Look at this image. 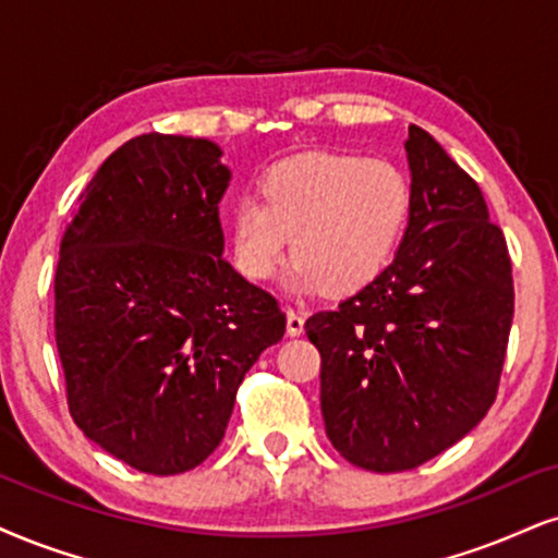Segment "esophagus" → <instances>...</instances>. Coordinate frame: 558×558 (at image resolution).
<instances>
[{"label": "esophagus", "mask_w": 558, "mask_h": 558, "mask_svg": "<svg viewBox=\"0 0 558 558\" xmlns=\"http://www.w3.org/2000/svg\"><path fill=\"white\" fill-rule=\"evenodd\" d=\"M302 331H305V315L290 307V311H287V333L300 336Z\"/></svg>", "instance_id": "esophagus-1"}]
</instances>
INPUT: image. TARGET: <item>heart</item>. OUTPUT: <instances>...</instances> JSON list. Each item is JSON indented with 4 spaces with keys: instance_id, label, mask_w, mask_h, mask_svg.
<instances>
[{
    "instance_id": "obj_1",
    "label": "heart",
    "mask_w": 558,
    "mask_h": 558,
    "mask_svg": "<svg viewBox=\"0 0 558 558\" xmlns=\"http://www.w3.org/2000/svg\"><path fill=\"white\" fill-rule=\"evenodd\" d=\"M256 196L232 206V256L247 279H271L290 253V287L349 294L385 271L411 217V185L385 157L307 153L274 165Z\"/></svg>"
}]
</instances>
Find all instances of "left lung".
I'll use <instances>...</instances> for the list:
<instances>
[{
  "instance_id": "8db88e82",
  "label": "left lung",
  "mask_w": 558,
  "mask_h": 558,
  "mask_svg": "<svg viewBox=\"0 0 558 558\" xmlns=\"http://www.w3.org/2000/svg\"><path fill=\"white\" fill-rule=\"evenodd\" d=\"M411 217L385 271L307 318L326 435L349 463L411 471L463 439L497 398L514 287L478 183L409 126Z\"/></svg>"
}]
</instances>
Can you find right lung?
Masks as SVG:
<instances>
[{
	"label": "right lung",
	"mask_w": 558,
	"mask_h": 558,
	"mask_svg": "<svg viewBox=\"0 0 558 558\" xmlns=\"http://www.w3.org/2000/svg\"><path fill=\"white\" fill-rule=\"evenodd\" d=\"M219 157L209 140L134 136L100 165L61 238L53 333L69 414L153 476L217 450L245 373L287 326L277 298L222 258Z\"/></svg>",
	"instance_id": "1"
}]
</instances>
